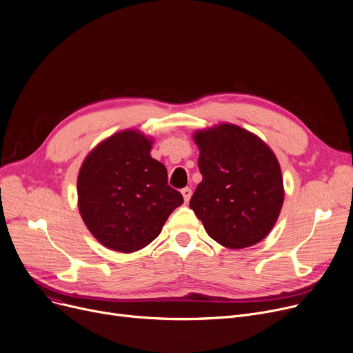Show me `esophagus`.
Segmentation results:
<instances>
[{"label": "esophagus", "mask_w": 353, "mask_h": 353, "mask_svg": "<svg viewBox=\"0 0 353 353\" xmlns=\"http://www.w3.org/2000/svg\"><path fill=\"white\" fill-rule=\"evenodd\" d=\"M181 194H183L184 203H189V200H190V197H192V189H190V188L181 189Z\"/></svg>", "instance_id": "obj_1"}]
</instances>
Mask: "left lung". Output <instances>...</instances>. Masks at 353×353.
I'll return each instance as SVG.
<instances>
[{
  "label": "left lung",
  "instance_id": "obj_1",
  "mask_svg": "<svg viewBox=\"0 0 353 353\" xmlns=\"http://www.w3.org/2000/svg\"><path fill=\"white\" fill-rule=\"evenodd\" d=\"M203 180L190 209L221 246L243 249L263 240L283 205L279 161L269 145L248 130L219 124L193 136Z\"/></svg>",
  "mask_w": 353,
  "mask_h": 353
}]
</instances>
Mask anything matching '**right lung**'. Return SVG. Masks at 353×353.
Masks as SVG:
<instances>
[{
  "instance_id": "add662e5",
  "label": "right lung",
  "mask_w": 353,
  "mask_h": 353,
  "mask_svg": "<svg viewBox=\"0 0 353 353\" xmlns=\"http://www.w3.org/2000/svg\"><path fill=\"white\" fill-rule=\"evenodd\" d=\"M150 150L152 139L124 130L101 141L81 164L80 214L108 249L132 253L150 245L183 203L180 192L167 184L164 164Z\"/></svg>"
}]
</instances>
